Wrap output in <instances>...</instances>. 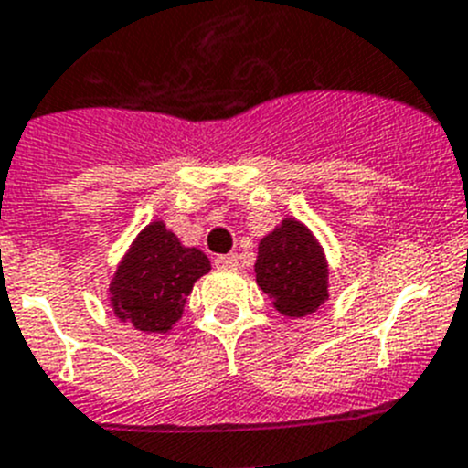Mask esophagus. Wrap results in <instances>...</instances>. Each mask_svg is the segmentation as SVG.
<instances>
[{
  "instance_id": "34e87169",
  "label": "esophagus",
  "mask_w": 468,
  "mask_h": 468,
  "mask_svg": "<svg viewBox=\"0 0 468 468\" xmlns=\"http://www.w3.org/2000/svg\"><path fill=\"white\" fill-rule=\"evenodd\" d=\"M215 267H217V270H235V267H238V256H235V253L217 256L215 258Z\"/></svg>"
}]
</instances>
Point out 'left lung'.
Returning a JSON list of instances; mask_svg holds the SVG:
<instances>
[{
    "label": "left lung",
    "instance_id": "8db88e82",
    "mask_svg": "<svg viewBox=\"0 0 468 468\" xmlns=\"http://www.w3.org/2000/svg\"><path fill=\"white\" fill-rule=\"evenodd\" d=\"M253 270L262 292L288 317L311 315L329 297L324 251L297 219H283L261 239Z\"/></svg>",
    "mask_w": 468,
    "mask_h": 468
}]
</instances>
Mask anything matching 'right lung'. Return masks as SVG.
<instances>
[{"mask_svg": "<svg viewBox=\"0 0 468 468\" xmlns=\"http://www.w3.org/2000/svg\"><path fill=\"white\" fill-rule=\"evenodd\" d=\"M210 271L197 247H183L162 221H151L121 261L109 283L113 313L134 329L166 334L183 317L194 283Z\"/></svg>", "mask_w": 468, "mask_h": 468, "instance_id": "1", "label": "right lung"}]
</instances>
